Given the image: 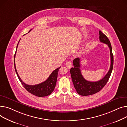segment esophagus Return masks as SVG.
I'll list each match as a JSON object with an SVG mask.
<instances>
[{
    "label": "esophagus",
    "instance_id": "esophagus-1",
    "mask_svg": "<svg viewBox=\"0 0 127 127\" xmlns=\"http://www.w3.org/2000/svg\"><path fill=\"white\" fill-rule=\"evenodd\" d=\"M65 65H66V66L67 67V68H69V69H70L71 67L72 66V63L70 61L66 62V64H65Z\"/></svg>",
    "mask_w": 127,
    "mask_h": 127
}]
</instances>
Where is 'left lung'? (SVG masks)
I'll return each mask as SVG.
<instances>
[{
  "instance_id": "1",
  "label": "left lung",
  "mask_w": 127,
  "mask_h": 127,
  "mask_svg": "<svg viewBox=\"0 0 127 127\" xmlns=\"http://www.w3.org/2000/svg\"><path fill=\"white\" fill-rule=\"evenodd\" d=\"M99 34L100 41L108 44L110 49L111 57L110 68L107 74L101 79L95 82L89 81L86 80L81 74L80 69V58H76L74 59L73 62L74 67L70 70L71 78L77 93L82 96L91 95L100 91L106 85L112 71L113 67V55L110 41L108 37L101 31H99Z\"/></svg>"
}]
</instances>
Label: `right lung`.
I'll list each match as a JSON object with an SVG mask.
<instances>
[{"mask_svg":"<svg viewBox=\"0 0 127 127\" xmlns=\"http://www.w3.org/2000/svg\"><path fill=\"white\" fill-rule=\"evenodd\" d=\"M31 30H30L29 32H30ZM18 44V43L17 44V46L16 47L15 54L14 55V67H15V70L16 74L18 77L19 80L20 81V83L29 92L36 96L44 97V96H47L50 95L52 93V92H53L54 90V88L55 87L56 81H57L58 71L61 66L59 67V68H58L57 69L54 70L51 74V75L49 76L48 78L46 81L42 82V83L40 84H37L36 85H29L25 84L24 81H22V80L21 79L19 76L18 75V73L16 70V68L15 63V57L16 53L17 51Z\"/></svg>","mask_w":127,"mask_h":127,"instance_id":"1","label":"right lung"}]
</instances>
